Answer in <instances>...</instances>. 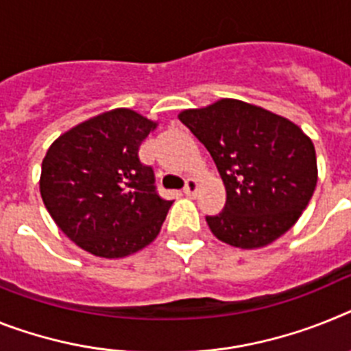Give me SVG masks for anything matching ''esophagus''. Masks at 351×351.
<instances>
[{
	"instance_id": "1",
	"label": "esophagus",
	"mask_w": 351,
	"mask_h": 351,
	"mask_svg": "<svg viewBox=\"0 0 351 351\" xmlns=\"http://www.w3.org/2000/svg\"><path fill=\"white\" fill-rule=\"evenodd\" d=\"M196 191H198V180H196V178H187V182H185V187H184V193L187 194V196H194V194H196Z\"/></svg>"
}]
</instances>
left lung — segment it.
Masks as SVG:
<instances>
[{
  "instance_id": "obj_1",
  "label": "left lung",
  "mask_w": 351,
  "mask_h": 351,
  "mask_svg": "<svg viewBox=\"0 0 351 351\" xmlns=\"http://www.w3.org/2000/svg\"><path fill=\"white\" fill-rule=\"evenodd\" d=\"M208 149L226 189L210 232L235 248L267 246L289 230L317 182L314 144L293 121L239 99L180 112Z\"/></svg>"
}]
</instances>
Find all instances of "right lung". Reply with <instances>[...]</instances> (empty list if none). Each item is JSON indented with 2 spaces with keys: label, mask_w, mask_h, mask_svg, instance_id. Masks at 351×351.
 <instances>
[{
  "label": "right lung",
  "mask_w": 351,
  "mask_h": 351,
  "mask_svg": "<svg viewBox=\"0 0 351 351\" xmlns=\"http://www.w3.org/2000/svg\"><path fill=\"white\" fill-rule=\"evenodd\" d=\"M157 123L114 108L62 134L43 160L40 196L64 234L96 257L148 246L173 202L158 196L139 146Z\"/></svg>",
  "instance_id": "right-lung-1"
}]
</instances>
